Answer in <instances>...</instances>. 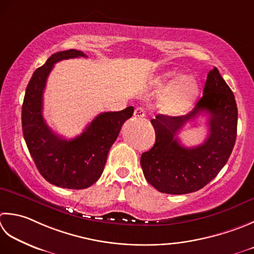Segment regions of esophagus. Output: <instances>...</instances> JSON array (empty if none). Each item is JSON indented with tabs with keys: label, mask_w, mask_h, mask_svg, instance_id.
I'll return each instance as SVG.
<instances>
[{
	"label": "esophagus",
	"mask_w": 254,
	"mask_h": 254,
	"mask_svg": "<svg viewBox=\"0 0 254 254\" xmlns=\"http://www.w3.org/2000/svg\"><path fill=\"white\" fill-rule=\"evenodd\" d=\"M145 110L142 107H137L135 110H134V117L135 118H144L145 117Z\"/></svg>",
	"instance_id": "obj_1"
}]
</instances>
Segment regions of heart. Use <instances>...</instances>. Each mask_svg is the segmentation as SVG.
<instances>
[{
    "instance_id": "1",
    "label": "heart",
    "mask_w": 254,
    "mask_h": 254,
    "mask_svg": "<svg viewBox=\"0 0 254 254\" xmlns=\"http://www.w3.org/2000/svg\"><path fill=\"white\" fill-rule=\"evenodd\" d=\"M170 88L167 89L164 98V107L168 112L177 113L183 111L196 100L199 91L197 79L191 74H183L177 77L170 73Z\"/></svg>"
}]
</instances>
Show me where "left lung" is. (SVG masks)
<instances>
[{"label":"left lung","mask_w":254,"mask_h":254,"mask_svg":"<svg viewBox=\"0 0 254 254\" xmlns=\"http://www.w3.org/2000/svg\"><path fill=\"white\" fill-rule=\"evenodd\" d=\"M202 112L208 114L210 135L200 146L183 147L178 131ZM151 123L155 144L141 156L144 177L158 191L184 195L201 190L226 165L237 137L238 109L229 86L215 67L208 72L203 94L185 116L158 114Z\"/></svg>","instance_id":"obj_1"}]
</instances>
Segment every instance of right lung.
I'll return each mask as SVG.
<instances>
[{"mask_svg":"<svg viewBox=\"0 0 254 254\" xmlns=\"http://www.w3.org/2000/svg\"><path fill=\"white\" fill-rule=\"evenodd\" d=\"M77 57L87 56L76 49L52 55L33 73L22 107L23 135L38 172L53 185L68 190H84L100 178L112 144L134 112L133 107H127L122 111L100 113L71 140L52 131L43 117L48 74L56 63Z\"/></svg>","mask_w":254,"mask_h":254,"instance_id":"add662e5","label":"right lung"}]
</instances>
